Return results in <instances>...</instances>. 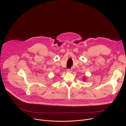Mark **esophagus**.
<instances>
[{"label":"esophagus","mask_w":126,"mask_h":126,"mask_svg":"<svg viewBox=\"0 0 126 126\" xmlns=\"http://www.w3.org/2000/svg\"><path fill=\"white\" fill-rule=\"evenodd\" d=\"M67 71L69 72H72V69H68Z\"/></svg>","instance_id":"1"}]
</instances>
